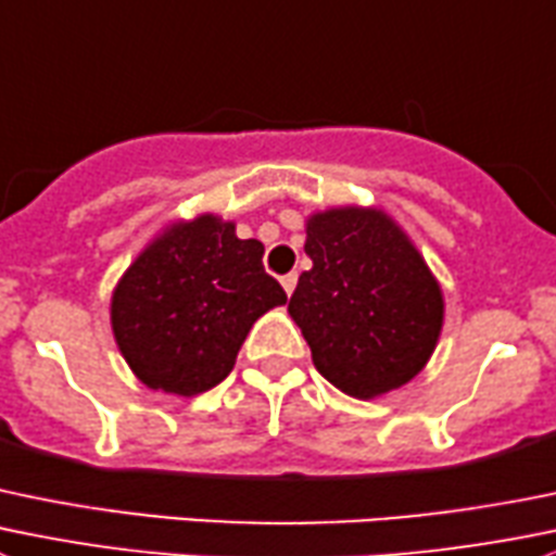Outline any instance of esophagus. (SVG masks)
<instances>
[{
  "label": "esophagus",
  "instance_id": "1",
  "mask_svg": "<svg viewBox=\"0 0 556 556\" xmlns=\"http://www.w3.org/2000/svg\"><path fill=\"white\" fill-rule=\"evenodd\" d=\"M295 282H299V274H295V271H290V274H285V277H282V288H285V293H293V290H295Z\"/></svg>",
  "mask_w": 556,
  "mask_h": 556
}]
</instances>
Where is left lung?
Returning <instances> with one entry per match:
<instances>
[{"mask_svg":"<svg viewBox=\"0 0 556 556\" xmlns=\"http://www.w3.org/2000/svg\"><path fill=\"white\" fill-rule=\"evenodd\" d=\"M312 268L288 312L317 371L355 399H375L427 366L443 293L421 252L377 208H328L306 219Z\"/></svg>","mask_w":556,"mask_h":556,"instance_id":"1","label":"left lung"}]
</instances>
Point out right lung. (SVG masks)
<instances>
[{
    "label": "right lung",
    "mask_w": 556,
    "mask_h": 556,
    "mask_svg": "<svg viewBox=\"0 0 556 556\" xmlns=\"http://www.w3.org/2000/svg\"><path fill=\"white\" fill-rule=\"evenodd\" d=\"M288 301L263 268V244L201 214L170 225L118 279L111 326L135 377L198 396L230 375L252 323Z\"/></svg>",
    "instance_id": "add662e5"
}]
</instances>
